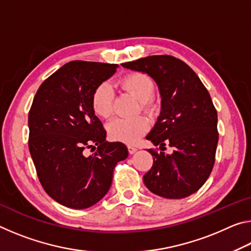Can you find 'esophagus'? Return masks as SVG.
I'll use <instances>...</instances> for the list:
<instances>
[{
    "instance_id": "esophagus-1",
    "label": "esophagus",
    "mask_w": 251,
    "mask_h": 251,
    "mask_svg": "<svg viewBox=\"0 0 251 251\" xmlns=\"http://www.w3.org/2000/svg\"><path fill=\"white\" fill-rule=\"evenodd\" d=\"M127 148H128V152H129V154L131 155V154H134V152H136V151H137V148H136V147H134V146H128V147H127Z\"/></svg>"
}]
</instances>
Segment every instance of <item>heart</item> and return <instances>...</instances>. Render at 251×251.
Returning <instances> with one entry per match:
<instances>
[{
    "label": "heart",
    "instance_id": "obj_1",
    "mask_svg": "<svg viewBox=\"0 0 251 251\" xmlns=\"http://www.w3.org/2000/svg\"><path fill=\"white\" fill-rule=\"evenodd\" d=\"M123 90L139 100L141 109L148 115H155L159 103L154 96L156 85L150 75L143 72H134L125 75L120 80ZM115 92L112 85L103 82L97 85L92 94V107L100 118L108 120L114 113ZM150 124L145 117L116 118L107 127L109 137L117 142L135 144L148 130Z\"/></svg>",
    "mask_w": 251,
    "mask_h": 251
}]
</instances>
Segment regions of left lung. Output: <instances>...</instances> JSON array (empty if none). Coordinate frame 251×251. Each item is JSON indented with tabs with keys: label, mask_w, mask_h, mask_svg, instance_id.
Returning a JSON list of instances; mask_svg holds the SVG:
<instances>
[{
	"label": "left lung",
	"mask_w": 251,
	"mask_h": 251,
	"mask_svg": "<svg viewBox=\"0 0 251 251\" xmlns=\"http://www.w3.org/2000/svg\"><path fill=\"white\" fill-rule=\"evenodd\" d=\"M126 69L145 72L156 80L161 112L147 139L174 148L172 155L148 150L152 166L143 179L151 193L180 199L196 193L214 168L218 144L217 110L205 85L181 59L151 55L123 63Z\"/></svg>",
	"instance_id": "obj_1"
}]
</instances>
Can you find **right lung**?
<instances>
[{"instance_id":"add662e5","label":"right lung","mask_w":251,"mask_h":251,"mask_svg":"<svg viewBox=\"0 0 251 251\" xmlns=\"http://www.w3.org/2000/svg\"><path fill=\"white\" fill-rule=\"evenodd\" d=\"M117 64L72 61L46 78L28 112V150L42 187L63 206L84 209L110 188L118 161L128 156L124 144L107 143L92 107L97 85ZM96 151L92 155L86 150Z\"/></svg>"}]
</instances>
